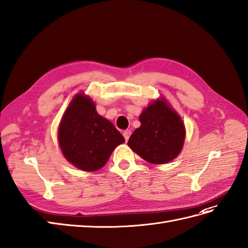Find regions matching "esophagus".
<instances>
[{
    "instance_id": "34e87169",
    "label": "esophagus",
    "mask_w": 248,
    "mask_h": 248,
    "mask_svg": "<svg viewBox=\"0 0 248 248\" xmlns=\"http://www.w3.org/2000/svg\"><path fill=\"white\" fill-rule=\"evenodd\" d=\"M130 136H131V131H130V130H125V131L124 132V139H125V141L129 140Z\"/></svg>"
}]
</instances>
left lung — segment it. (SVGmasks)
<instances>
[{
    "instance_id": "1",
    "label": "left lung",
    "mask_w": 248,
    "mask_h": 248,
    "mask_svg": "<svg viewBox=\"0 0 248 248\" xmlns=\"http://www.w3.org/2000/svg\"><path fill=\"white\" fill-rule=\"evenodd\" d=\"M141 125L131 135L128 145L150 163L163 164L179 155L186 139L181 117L168 101L156 99L139 116Z\"/></svg>"
}]
</instances>
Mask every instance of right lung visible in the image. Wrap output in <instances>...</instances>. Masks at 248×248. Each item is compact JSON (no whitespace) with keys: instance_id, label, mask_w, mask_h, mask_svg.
<instances>
[{"instance_id":"obj_1","label":"right lung","mask_w":248,"mask_h":248,"mask_svg":"<svg viewBox=\"0 0 248 248\" xmlns=\"http://www.w3.org/2000/svg\"><path fill=\"white\" fill-rule=\"evenodd\" d=\"M58 138L62 155L75 168L94 172L103 168L124 136L109 120L96 112L92 99L76 94L59 126Z\"/></svg>"}]
</instances>
